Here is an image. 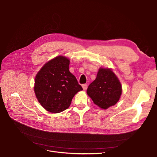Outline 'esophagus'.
<instances>
[{"label": "esophagus", "instance_id": "obj_1", "mask_svg": "<svg viewBox=\"0 0 157 157\" xmlns=\"http://www.w3.org/2000/svg\"><path fill=\"white\" fill-rule=\"evenodd\" d=\"M82 87H83L84 90H86L87 89V88H88V85L87 84H83V85H82Z\"/></svg>", "mask_w": 157, "mask_h": 157}]
</instances>
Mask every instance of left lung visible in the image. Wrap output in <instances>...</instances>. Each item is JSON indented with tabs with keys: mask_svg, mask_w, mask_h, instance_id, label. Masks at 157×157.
Masks as SVG:
<instances>
[{
	"mask_svg": "<svg viewBox=\"0 0 157 157\" xmlns=\"http://www.w3.org/2000/svg\"><path fill=\"white\" fill-rule=\"evenodd\" d=\"M122 88L117 76L110 69L100 68L96 79L88 87L87 94L94 103L103 109L116 104Z\"/></svg>",
	"mask_w": 157,
	"mask_h": 157,
	"instance_id": "1",
	"label": "left lung"
}]
</instances>
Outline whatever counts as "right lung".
Returning a JSON list of instances; mask_svg holds the SVG:
<instances>
[{
    "instance_id": "add662e5",
    "label": "right lung",
    "mask_w": 157,
    "mask_h": 157,
    "mask_svg": "<svg viewBox=\"0 0 157 157\" xmlns=\"http://www.w3.org/2000/svg\"><path fill=\"white\" fill-rule=\"evenodd\" d=\"M69 63L67 58L56 56L45 63L36 76V96L49 112L59 113L67 109L74 96L83 90L69 70Z\"/></svg>"
}]
</instances>
